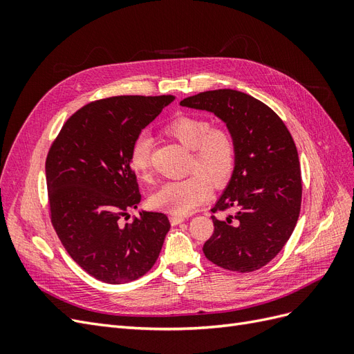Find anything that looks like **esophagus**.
Segmentation results:
<instances>
[{
  "instance_id": "obj_1",
  "label": "esophagus",
  "mask_w": 354,
  "mask_h": 354,
  "mask_svg": "<svg viewBox=\"0 0 354 354\" xmlns=\"http://www.w3.org/2000/svg\"><path fill=\"white\" fill-rule=\"evenodd\" d=\"M186 220V217H183V216H169V221H171V224H173V226H177V224H180V223H183Z\"/></svg>"
}]
</instances>
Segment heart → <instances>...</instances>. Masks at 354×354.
<instances>
[{"label":"heart","mask_w":354,"mask_h":354,"mask_svg":"<svg viewBox=\"0 0 354 354\" xmlns=\"http://www.w3.org/2000/svg\"><path fill=\"white\" fill-rule=\"evenodd\" d=\"M164 133L192 151L186 178L168 181L151 196V205L174 216H187L205 202L214 187L227 185L236 160V143L226 128L212 127L207 118L181 115L171 120ZM152 138L138 136L130 147V167L134 174L147 181L151 178Z\"/></svg>","instance_id":"1"}]
</instances>
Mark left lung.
Instances as JSON below:
<instances>
[{
    "instance_id": "1",
    "label": "left lung",
    "mask_w": 354,
    "mask_h": 354,
    "mask_svg": "<svg viewBox=\"0 0 354 354\" xmlns=\"http://www.w3.org/2000/svg\"><path fill=\"white\" fill-rule=\"evenodd\" d=\"M180 104L218 116L236 143L233 174L211 209L233 214L224 220L211 217L214 233L203 254L230 272L259 270L281 252L301 208V169L292 136L269 106L236 90L203 91Z\"/></svg>"
}]
</instances>
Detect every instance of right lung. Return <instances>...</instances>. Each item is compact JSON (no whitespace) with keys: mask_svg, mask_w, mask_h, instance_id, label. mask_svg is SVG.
<instances>
[{"mask_svg":"<svg viewBox=\"0 0 354 354\" xmlns=\"http://www.w3.org/2000/svg\"><path fill=\"white\" fill-rule=\"evenodd\" d=\"M174 95H116L75 112L53 142L46 177L51 223L72 260L106 283H127L152 269L169 230L162 212L142 211L130 147Z\"/></svg>","mask_w":354,"mask_h":354,"instance_id":"right-lung-1","label":"right lung"}]
</instances>
